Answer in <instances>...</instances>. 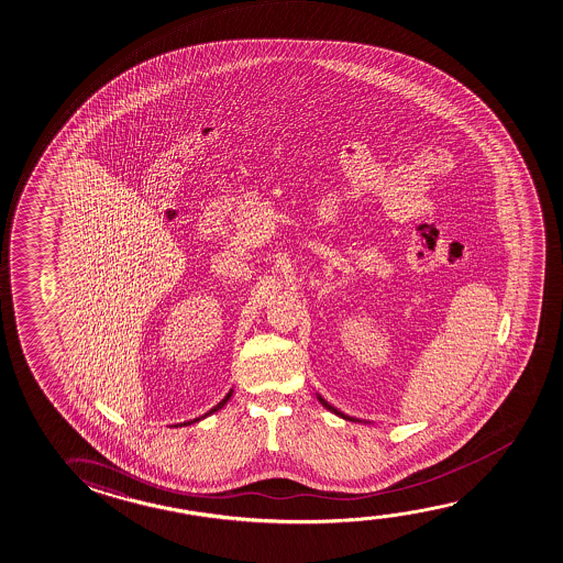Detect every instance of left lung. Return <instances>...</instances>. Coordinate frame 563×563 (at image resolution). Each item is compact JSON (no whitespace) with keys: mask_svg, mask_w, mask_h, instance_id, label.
<instances>
[{"mask_svg":"<svg viewBox=\"0 0 563 563\" xmlns=\"http://www.w3.org/2000/svg\"><path fill=\"white\" fill-rule=\"evenodd\" d=\"M318 399L319 402H321V405H323V407L327 408V410H331V412H334V415L341 416V418H344V420H352L351 416L343 415V412H341V410H336V408H334L333 405H329V402H327V400L323 399L321 395H318Z\"/></svg>","mask_w":563,"mask_h":563,"instance_id":"obj_1","label":"left lung"}]
</instances>
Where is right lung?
Here are the masks:
<instances>
[{"instance_id":"right-lung-1","label":"right lung","mask_w":563,"mask_h":563,"mask_svg":"<svg viewBox=\"0 0 563 563\" xmlns=\"http://www.w3.org/2000/svg\"><path fill=\"white\" fill-rule=\"evenodd\" d=\"M230 397H232V391H230L229 395H227V397H224V399L220 400V402H219V405H217V407L211 408V410H209V412H207V415H205V416L212 415V412H217V410H219V408L224 407V405H227V400H229ZM196 420H199V418H196ZM196 420H191V422H196Z\"/></svg>"}]
</instances>
